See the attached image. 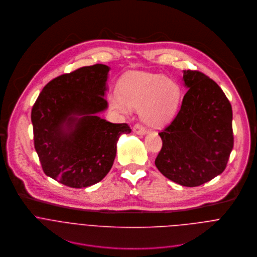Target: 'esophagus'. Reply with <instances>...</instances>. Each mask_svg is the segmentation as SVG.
I'll use <instances>...</instances> for the list:
<instances>
[{"instance_id": "obj_1", "label": "esophagus", "mask_w": 257, "mask_h": 257, "mask_svg": "<svg viewBox=\"0 0 257 257\" xmlns=\"http://www.w3.org/2000/svg\"><path fill=\"white\" fill-rule=\"evenodd\" d=\"M133 131H134V133H135V134H137V135H145V134L147 133L146 127H144V126H143V125H141L140 123L135 124V126H134Z\"/></svg>"}]
</instances>
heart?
Instances as JSON below:
<instances>
[{
    "mask_svg": "<svg viewBox=\"0 0 257 257\" xmlns=\"http://www.w3.org/2000/svg\"><path fill=\"white\" fill-rule=\"evenodd\" d=\"M118 93L109 97L110 106L122 113L132 107H141L143 119L153 125L169 121L176 113L180 101V88L161 74L132 72L120 81Z\"/></svg>",
    "mask_w": 257,
    "mask_h": 257,
    "instance_id": "obj_1",
    "label": "heart"
}]
</instances>
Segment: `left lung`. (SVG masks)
Wrapping results in <instances>:
<instances>
[{"mask_svg": "<svg viewBox=\"0 0 257 257\" xmlns=\"http://www.w3.org/2000/svg\"><path fill=\"white\" fill-rule=\"evenodd\" d=\"M188 91L173 121L159 133L158 170L186 187L200 186L226 168L233 149L232 107L219 85L197 70H183Z\"/></svg>", "mask_w": 257, "mask_h": 257, "instance_id": "obj_1", "label": "left lung"}]
</instances>
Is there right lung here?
I'll list each match as a JSON object with an SVG mask.
<instances>
[{"instance_id":"add662e5","label":"right lung","mask_w":257,"mask_h":257,"mask_svg":"<svg viewBox=\"0 0 257 257\" xmlns=\"http://www.w3.org/2000/svg\"><path fill=\"white\" fill-rule=\"evenodd\" d=\"M109 67L95 64L48 82L35 101L31 120L34 147L44 173L71 188L101 181L116 155V143L130 134L126 123H112L96 113L104 98Z\"/></svg>"}]
</instances>
